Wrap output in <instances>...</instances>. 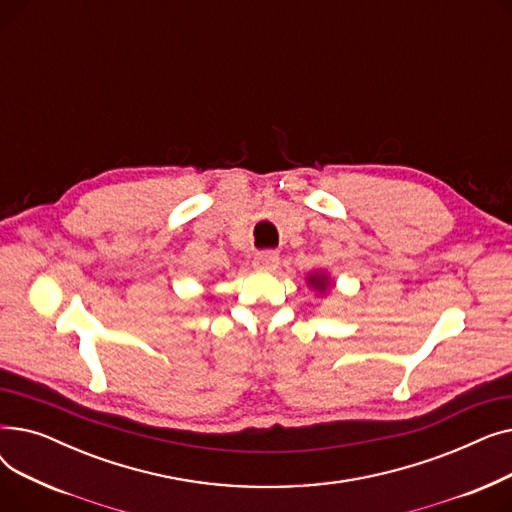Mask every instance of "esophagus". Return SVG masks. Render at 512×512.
I'll return each instance as SVG.
<instances>
[{
	"label": "esophagus",
	"mask_w": 512,
	"mask_h": 512,
	"mask_svg": "<svg viewBox=\"0 0 512 512\" xmlns=\"http://www.w3.org/2000/svg\"><path fill=\"white\" fill-rule=\"evenodd\" d=\"M280 263V257L276 251H261L255 255L253 259V265L255 270H261V272H270V270H276Z\"/></svg>",
	"instance_id": "esophagus-1"
}]
</instances>
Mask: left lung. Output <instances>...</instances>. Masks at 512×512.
<instances>
[{"label":"left lung","instance_id":"left-lung-1","mask_svg":"<svg viewBox=\"0 0 512 512\" xmlns=\"http://www.w3.org/2000/svg\"><path fill=\"white\" fill-rule=\"evenodd\" d=\"M307 284L319 292H326L328 284H330V278L326 272H315V274H309L307 276Z\"/></svg>","mask_w":512,"mask_h":512}]
</instances>
